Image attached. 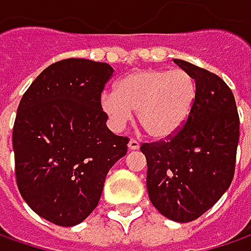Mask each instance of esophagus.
Segmentation results:
<instances>
[{
  "instance_id": "1",
  "label": "esophagus",
  "mask_w": 251,
  "mask_h": 251,
  "mask_svg": "<svg viewBox=\"0 0 251 251\" xmlns=\"http://www.w3.org/2000/svg\"><path fill=\"white\" fill-rule=\"evenodd\" d=\"M128 149L130 150H138L140 149V143L134 140V138H131L130 141H128Z\"/></svg>"
}]
</instances>
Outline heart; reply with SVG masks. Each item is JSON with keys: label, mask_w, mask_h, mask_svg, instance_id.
<instances>
[{"label": "heart", "mask_w": 251, "mask_h": 251, "mask_svg": "<svg viewBox=\"0 0 251 251\" xmlns=\"http://www.w3.org/2000/svg\"><path fill=\"white\" fill-rule=\"evenodd\" d=\"M196 101V82L184 70H140L117 82L116 91L104 93L101 108L114 128L124 127L133 111L147 134L166 140L187 123Z\"/></svg>", "instance_id": "b5f03b06"}]
</instances>
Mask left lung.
I'll return each mask as SVG.
<instances>
[{
	"mask_svg": "<svg viewBox=\"0 0 251 251\" xmlns=\"http://www.w3.org/2000/svg\"><path fill=\"white\" fill-rule=\"evenodd\" d=\"M196 81V101L184 127L169 141L146 143L147 190L152 206L177 223L199 219L230 187L240 120L234 96L219 75L173 60Z\"/></svg>",
	"mask_w": 251,
	"mask_h": 251,
	"instance_id": "8db88e82",
	"label": "left lung"
}]
</instances>
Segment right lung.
Instances as JSON below:
<instances>
[{
	"label": "right lung",
	"mask_w": 251,
	"mask_h": 251,
	"mask_svg": "<svg viewBox=\"0 0 251 251\" xmlns=\"http://www.w3.org/2000/svg\"><path fill=\"white\" fill-rule=\"evenodd\" d=\"M114 70L68 58L51 64L20 101L12 130L17 186L38 216L63 227L97 207L108 170L127 154V137L108 130L101 91Z\"/></svg>",
	"instance_id": "1"
}]
</instances>
